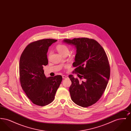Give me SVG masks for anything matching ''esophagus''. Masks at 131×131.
I'll return each mask as SVG.
<instances>
[{
	"mask_svg": "<svg viewBox=\"0 0 131 131\" xmlns=\"http://www.w3.org/2000/svg\"><path fill=\"white\" fill-rule=\"evenodd\" d=\"M63 79H67L68 78V77L67 75H62Z\"/></svg>",
	"mask_w": 131,
	"mask_h": 131,
	"instance_id": "esophagus-1",
	"label": "esophagus"
}]
</instances>
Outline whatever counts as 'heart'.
Listing matches in <instances>:
<instances>
[{
  "instance_id": "b5f03b06",
  "label": "heart",
  "mask_w": 131,
  "mask_h": 131,
  "mask_svg": "<svg viewBox=\"0 0 131 131\" xmlns=\"http://www.w3.org/2000/svg\"><path fill=\"white\" fill-rule=\"evenodd\" d=\"M56 50L62 56H64L66 54H69V50L68 47L63 44H59L56 47ZM50 53L49 52L48 54V57H50Z\"/></svg>"
}]
</instances>
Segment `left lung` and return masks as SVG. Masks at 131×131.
<instances>
[{
  "instance_id": "obj_1",
  "label": "left lung",
  "mask_w": 131,
  "mask_h": 131,
  "mask_svg": "<svg viewBox=\"0 0 131 131\" xmlns=\"http://www.w3.org/2000/svg\"><path fill=\"white\" fill-rule=\"evenodd\" d=\"M64 42L77 49L75 68L73 72L78 78L69 75L72 82L69 92L72 101L83 107L95 104L104 93L110 77V66L107 56L97 41L87 38L65 39Z\"/></svg>"
}]
</instances>
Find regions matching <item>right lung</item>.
<instances>
[{
    "label": "right lung",
    "mask_w": 131,
    "mask_h": 131,
    "mask_svg": "<svg viewBox=\"0 0 131 131\" xmlns=\"http://www.w3.org/2000/svg\"><path fill=\"white\" fill-rule=\"evenodd\" d=\"M57 40L46 39L28 44L20 57L19 81L27 97L38 106H46L54 99L62 77L60 75L46 78L43 66L48 64L49 47Z\"/></svg>",
    "instance_id": "right-lung-1"
}]
</instances>
